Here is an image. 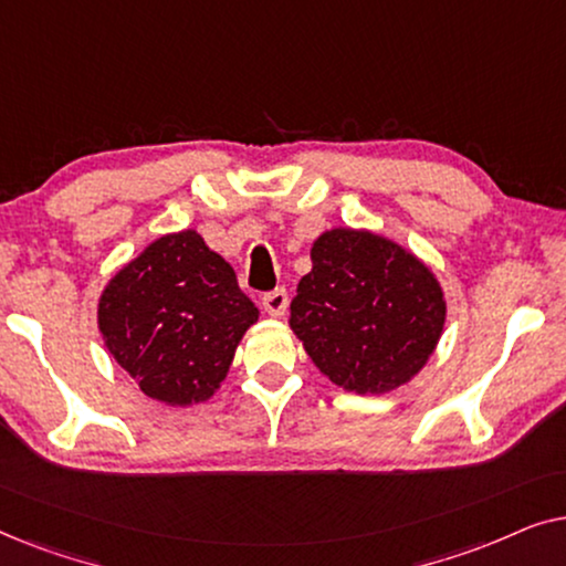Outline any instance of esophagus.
Instances as JSON below:
<instances>
[{
  "label": "esophagus",
  "mask_w": 566,
  "mask_h": 566,
  "mask_svg": "<svg viewBox=\"0 0 566 566\" xmlns=\"http://www.w3.org/2000/svg\"><path fill=\"white\" fill-rule=\"evenodd\" d=\"M262 306H265V312L270 316H283L285 308H289V293L283 289H275L262 296Z\"/></svg>",
  "instance_id": "obj_1"
}]
</instances>
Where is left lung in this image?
Wrapping results in <instances>:
<instances>
[{
  "label": "left lung",
  "mask_w": 566,
  "mask_h": 566,
  "mask_svg": "<svg viewBox=\"0 0 566 566\" xmlns=\"http://www.w3.org/2000/svg\"><path fill=\"white\" fill-rule=\"evenodd\" d=\"M289 324L332 384L389 394L436 353L446 293L415 252L376 231L335 227L314 239Z\"/></svg>",
  "instance_id": "8db88e82"
}]
</instances>
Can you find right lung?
Here are the masks:
<instances>
[{"mask_svg": "<svg viewBox=\"0 0 566 566\" xmlns=\"http://www.w3.org/2000/svg\"><path fill=\"white\" fill-rule=\"evenodd\" d=\"M258 319L234 268L196 229L146 244L97 301L107 353L146 397L167 407L211 399Z\"/></svg>", "mask_w": 566, "mask_h": 566, "instance_id": "1", "label": "right lung"}]
</instances>
